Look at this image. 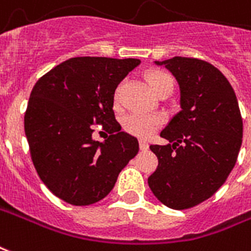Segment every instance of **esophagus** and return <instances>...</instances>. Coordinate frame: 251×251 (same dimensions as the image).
<instances>
[{"label": "esophagus", "mask_w": 251, "mask_h": 251, "mask_svg": "<svg viewBox=\"0 0 251 251\" xmlns=\"http://www.w3.org/2000/svg\"><path fill=\"white\" fill-rule=\"evenodd\" d=\"M140 149L142 150V151L148 150L149 149V144H148L146 141H140Z\"/></svg>", "instance_id": "1"}]
</instances>
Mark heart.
Returning <instances> with one entry per match:
<instances>
[{"mask_svg": "<svg viewBox=\"0 0 251 251\" xmlns=\"http://www.w3.org/2000/svg\"><path fill=\"white\" fill-rule=\"evenodd\" d=\"M145 78L149 83L150 89L153 90L155 94L162 92L165 89L173 88V78L172 75L161 70V69H151L148 73L145 74ZM122 89H124V83H120L116 88L114 92V103H120L121 96H122ZM163 120L162 117L158 114H148V113H130L122 118V129L135 137L140 138H146L151 135L155 130H158L162 126Z\"/></svg>", "mask_w": 251, "mask_h": 251, "instance_id": "heart-1", "label": "heart"}]
</instances>
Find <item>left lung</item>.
I'll return each instance as SVG.
<instances>
[{
  "label": "left lung",
  "instance_id": "8db88e82",
  "mask_svg": "<svg viewBox=\"0 0 251 251\" xmlns=\"http://www.w3.org/2000/svg\"><path fill=\"white\" fill-rule=\"evenodd\" d=\"M177 79L181 111L161 131L169 145H150L158 168L148 178L163 205L190 209L210 198L229 177L242 144V117L230 82L203 59L157 61Z\"/></svg>",
  "mask_w": 251,
  "mask_h": 251
}]
</instances>
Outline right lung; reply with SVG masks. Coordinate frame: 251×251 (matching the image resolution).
Returning <instances> with one entry per match:
<instances>
[{
  "instance_id": "add662e5",
  "label": "right lung",
  "mask_w": 251,
  "mask_h": 251,
  "mask_svg": "<svg viewBox=\"0 0 251 251\" xmlns=\"http://www.w3.org/2000/svg\"><path fill=\"white\" fill-rule=\"evenodd\" d=\"M138 64L135 58L74 57L44 74L31 90L25 111L31 161L50 192L70 205L105 198L140 150L135 137L121 131L113 111L116 88ZM96 125L109 134L105 143L92 140Z\"/></svg>"
}]
</instances>
